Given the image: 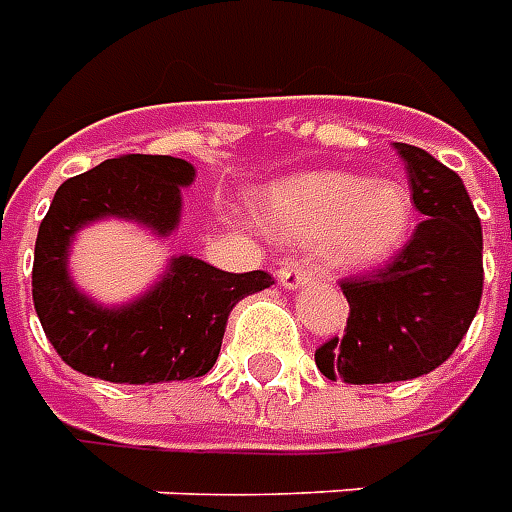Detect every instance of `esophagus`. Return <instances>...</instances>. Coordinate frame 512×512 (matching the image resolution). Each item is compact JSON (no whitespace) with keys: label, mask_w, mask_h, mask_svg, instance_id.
Returning <instances> with one entry per match:
<instances>
[{"label":"esophagus","mask_w":512,"mask_h":512,"mask_svg":"<svg viewBox=\"0 0 512 512\" xmlns=\"http://www.w3.org/2000/svg\"><path fill=\"white\" fill-rule=\"evenodd\" d=\"M277 280H280L285 288H299V285H305V282L316 280V274H313V268L302 266V263H288V266L277 268Z\"/></svg>","instance_id":"obj_1"}]
</instances>
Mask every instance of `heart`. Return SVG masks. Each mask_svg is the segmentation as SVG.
Listing matches in <instances>:
<instances>
[{
  "label": "heart",
  "mask_w": 512,
  "mask_h": 512,
  "mask_svg": "<svg viewBox=\"0 0 512 512\" xmlns=\"http://www.w3.org/2000/svg\"><path fill=\"white\" fill-rule=\"evenodd\" d=\"M260 224L285 241H321L335 266H371L405 244L413 196L396 180L305 171L268 188L260 199Z\"/></svg>",
  "instance_id": "heart-1"
}]
</instances>
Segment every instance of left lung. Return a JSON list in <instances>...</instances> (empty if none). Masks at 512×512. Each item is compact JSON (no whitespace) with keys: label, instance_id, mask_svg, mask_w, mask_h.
<instances>
[{"label":"left lung","instance_id":"obj_1","mask_svg":"<svg viewBox=\"0 0 512 512\" xmlns=\"http://www.w3.org/2000/svg\"><path fill=\"white\" fill-rule=\"evenodd\" d=\"M396 149L427 221L385 266L341 280L346 330L318 346L316 366L349 385L430 374L463 341L482 299V227L466 185L430 152Z\"/></svg>","mask_w":512,"mask_h":512}]
</instances>
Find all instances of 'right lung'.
Segmentation results:
<instances>
[{
  "mask_svg": "<svg viewBox=\"0 0 512 512\" xmlns=\"http://www.w3.org/2000/svg\"><path fill=\"white\" fill-rule=\"evenodd\" d=\"M194 174L180 157L124 155L57 188L38 227L32 302L49 343L74 371L130 385L202 377L219 357L232 307L274 285L266 271L230 274L188 255L174 257L152 291L119 310L94 305L71 285L66 255L82 224L121 216L166 235L180 221V188Z\"/></svg>",
  "mask_w": 512,
  "mask_h": 512,
  "instance_id": "add662e5",
  "label": "right lung"
}]
</instances>
